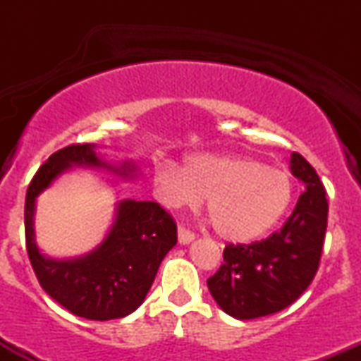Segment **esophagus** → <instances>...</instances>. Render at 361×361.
I'll use <instances>...</instances> for the list:
<instances>
[{
    "label": "esophagus",
    "instance_id": "34e87169",
    "mask_svg": "<svg viewBox=\"0 0 361 361\" xmlns=\"http://www.w3.org/2000/svg\"><path fill=\"white\" fill-rule=\"evenodd\" d=\"M193 239H195V234L192 231L185 229L183 226L178 227V241H180V244H190Z\"/></svg>",
    "mask_w": 361,
    "mask_h": 361
}]
</instances>
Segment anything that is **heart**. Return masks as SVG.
<instances>
[{"label": "heart", "mask_w": 361, "mask_h": 361, "mask_svg": "<svg viewBox=\"0 0 361 361\" xmlns=\"http://www.w3.org/2000/svg\"><path fill=\"white\" fill-rule=\"evenodd\" d=\"M156 195L171 209L197 205L207 197L214 229L231 243H250L271 231L292 202L285 171L258 159L233 154H192L183 168L157 161L152 168Z\"/></svg>", "instance_id": "heart-1"}]
</instances>
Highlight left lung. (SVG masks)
Segmentation results:
<instances>
[{
	"label": "left lung",
	"mask_w": 361,
	"mask_h": 361,
	"mask_svg": "<svg viewBox=\"0 0 361 361\" xmlns=\"http://www.w3.org/2000/svg\"><path fill=\"white\" fill-rule=\"evenodd\" d=\"M290 171L305 192L283 227L263 241L226 246L224 263L207 280L219 307L239 321L288 307L317 273L327 227L324 185L299 152H292Z\"/></svg>",
	"instance_id": "8db88e82"
}]
</instances>
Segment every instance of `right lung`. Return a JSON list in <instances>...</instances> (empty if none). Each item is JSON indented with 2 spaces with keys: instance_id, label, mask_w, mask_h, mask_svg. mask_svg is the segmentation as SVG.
Masks as SVG:
<instances>
[{
  "instance_id": "right-lung-1",
  "label": "right lung",
  "mask_w": 361,
  "mask_h": 361,
  "mask_svg": "<svg viewBox=\"0 0 361 361\" xmlns=\"http://www.w3.org/2000/svg\"><path fill=\"white\" fill-rule=\"evenodd\" d=\"M73 166L105 168L134 178L137 166L103 161L94 144H73L54 152L32 178L25 198V241L37 280L54 300L74 316L91 321L126 317L146 299L161 261L176 244V224L156 202L120 200L105 239L80 258L54 259L35 243L37 197Z\"/></svg>"
}]
</instances>
